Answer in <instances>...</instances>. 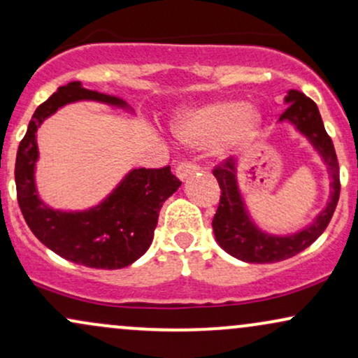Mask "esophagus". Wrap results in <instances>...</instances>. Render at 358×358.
Here are the masks:
<instances>
[{
	"label": "esophagus",
	"mask_w": 358,
	"mask_h": 358,
	"mask_svg": "<svg viewBox=\"0 0 358 358\" xmlns=\"http://www.w3.org/2000/svg\"><path fill=\"white\" fill-rule=\"evenodd\" d=\"M198 170H200V166H198L196 163H193V162H182L178 166H176L175 173H176V176H178L180 180H187L188 176L195 175Z\"/></svg>",
	"instance_id": "1"
}]
</instances>
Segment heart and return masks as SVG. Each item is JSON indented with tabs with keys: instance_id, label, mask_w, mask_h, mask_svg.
Wrapping results in <instances>:
<instances>
[{
	"instance_id": "b5f03b06",
	"label": "heart",
	"mask_w": 358,
	"mask_h": 358,
	"mask_svg": "<svg viewBox=\"0 0 358 358\" xmlns=\"http://www.w3.org/2000/svg\"><path fill=\"white\" fill-rule=\"evenodd\" d=\"M262 113L243 101H213L180 113L173 133L183 143L205 146L220 140L231 148L242 146L257 135Z\"/></svg>"
}]
</instances>
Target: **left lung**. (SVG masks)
<instances>
[{
  "label": "left lung",
  "mask_w": 358,
  "mask_h": 358,
  "mask_svg": "<svg viewBox=\"0 0 358 358\" xmlns=\"http://www.w3.org/2000/svg\"><path fill=\"white\" fill-rule=\"evenodd\" d=\"M285 103L288 108L280 116V122L294 124L295 130L302 133L322 157L331 178L330 200L325 208L317 215L315 220L296 234L283 236L266 234L255 225L245 206L238 188V180H236L235 158H227L220 165L215 166L213 175L218 180L222 190L220 205L212 222L215 238L227 253L247 264H273V262L287 260L303 252L324 234L331 215L337 208L340 196L338 160L331 138L325 131L320 111L315 101L296 90H290L287 93Z\"/></svg>",
  "instance_id": "left-lung-1"
}]
</instances>
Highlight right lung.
I'll list each match as a JSON object with an SVG mask.
<instances>
[{"label":"right lung","mask_w":358,"mask_h":358,"mask_svg":"<svg viewBox=\"0 0 358 358\" xmlns=\"http://www.w3.org/2000/svg\"><path fill=\"white\" fill-rule=\"evenodd\" d=\"M75 101H100L127 108V103L120 98L86 90L80 81L59 86L58 92L41 103L16 153L15 182L21 213L34 236L64 260L90 268H123L150 248L162 206L182 182L171 173L170 166L135 168L92 208L63 212L46 205L34 182L40 155L36 131L48 116Z\"/></svg>","instance_id":"add662e5"}]
</instances>
